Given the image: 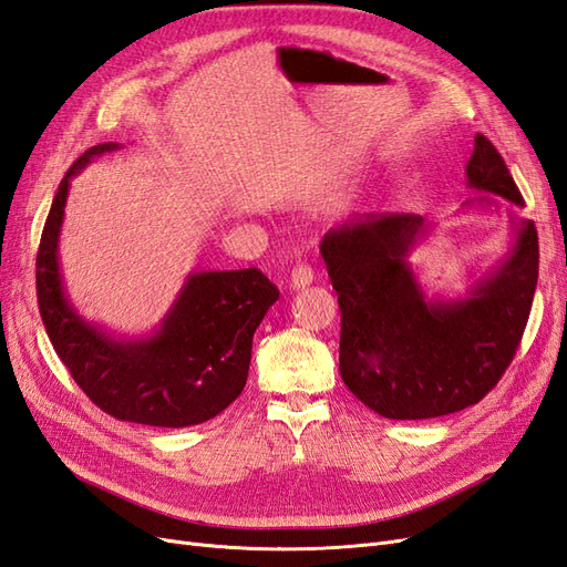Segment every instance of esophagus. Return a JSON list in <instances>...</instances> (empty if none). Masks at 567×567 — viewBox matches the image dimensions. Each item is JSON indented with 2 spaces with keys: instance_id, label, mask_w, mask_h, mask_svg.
Listing matches in <instances>:
<instances>
[{
  "instance_id": "1",
  "label": "esophagus",
  "mask_w": 567,
  "mask_h": 567,
  "mask_svg": "<svg viewBox=\"0 0 567 567\" xmlns=\"http://www.w3.org/2000/svg\"><path fill=\"white\" fill-rule=\"evenodd\" d=\"M288 281H290V288H293V290L307 288V286L315 281V271H312V267L298 265V267H293V271H290V279Z\"/></svg>"
}]
</instances>
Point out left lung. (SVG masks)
Masks as SVG:
<instances>
[{
    "mask_svg": "<svg viewBox=\"0 0 567 567\" xmlns=\"http://www.w3.org/2000/svg\"><path fill=\"white\" fill-rule=\"evenodd\" d=\"M461 205L499 208L525 200L499 151L477 134ZM513 241L499 265L463 298H427L409 252L431 234L421 215H364L321 241L340 305V375L375 414L437 419L477 404L518 350L535 298L539 241L532 219L511 217Z\"/></svg>",
    "mask_w": 567,
    "mask_h": 567,
    "instance_id": "1",
    "label": "left lung"
}]
</instances>
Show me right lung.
Here are the masks:
<instances>
[{
  "mask_svg": "<svg viewBox=\"0 0 567 567\" xmlns=\"http://www.w3.org/2000/svg\"><path fill=\"white\" fill-rule=\"evenodd\" d=\"M120 144H96L68 169L44 221L38 250V302L47 336L84 394L106 414L156 427L215 419L246 388L252 333L279 288L260 269L194 271L161 326L120 338L82 319L68 300L59 238L71 179Z\"/></svg>",
  "mask_w": 567,
  "mask_h": 567,
  "instance_id": "right-lung-1",
  "label": "right lung"
}]
</instances>
